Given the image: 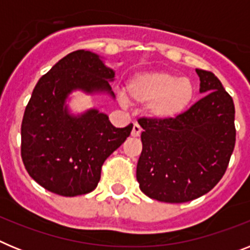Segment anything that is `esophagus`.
Returning a JSON list of instances; mask_svg holds the SVG:
<instances>
[{"instance_id": "obj_1", "label": "esophagus", "mask_w": 250, "mask_h": 250, "mask_svg": "<svg viewBox=\"0 0 250 250\" xmlns=\"http://www.w3.org/2000/svg\"><path fill=\"white\" fill-rule=\"evenodd\" d=\"M141 134V127L139 124H134V126H132V130H131V136H134V138H138V136H140Z\"/></svg>"}]
</instances>
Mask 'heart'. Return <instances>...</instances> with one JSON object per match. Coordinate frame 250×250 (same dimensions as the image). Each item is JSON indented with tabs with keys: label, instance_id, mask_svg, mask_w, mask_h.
<instances>
[{
	"label": "heart",
	"instance_id": "obj_1",
	"mask_svg": "<svg viewBox=\"0 0 250 250\" xmlns=\"http://www.w3.org/2000/svg\"><path fill=\"white\" fill-rule=\"evenodd\" d=\"M196 96V86L189 77L167 71L138 72L127 79L125 92L119 94L124 105L147 104V112L156 120H173L188 111Z\"/></svg>",
	"mask_w": 250,
	"mask_h": 250
}]
</instances>
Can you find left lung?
I'll return each instance as SVG.
<instances>
[{
    "instance_id": "8db88e82",
    "label": "left lung",
    "mask_w": 250,
    "mask_h": 250,
    "mask_svg": "<svg viewBox=\"0 0 250 250\" xmlns=\"http://www.w3.org/2000/svg\"><path fill=\"white\" fill-rule=\"evenodd\" d=\"M195 71L204 98L173 120H139L144 131L136 179L140 190L159 202H190L210 191L235 145L233 99L213 72Z\"/></svg>"
}]
</instances>
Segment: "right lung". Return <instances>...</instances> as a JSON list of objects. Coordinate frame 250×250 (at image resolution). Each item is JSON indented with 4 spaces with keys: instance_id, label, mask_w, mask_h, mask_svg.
<instances>
[{
    "instance_id": "1",
    "label": "right lung",
    "mask_w": 250,
    "mask_h": 250,
    "mask_svg": "<svg viewBox=\"0 0 250 250\" xmlns=\"http://www.w3.org/2000/svg\"><path fill=\"white\" fill-rule=\"evenodd\" d=\"M115 72L91 51L77 50L51 67L35 86L21 125V156L27 173L62 196L87 194L100 182L104 161L126 140L132 124L115 127L96 109L75 115L72 91L109 94Z\"/></svg>"
}]
</instances>
